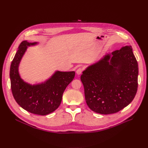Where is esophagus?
Masks as SVG:
<instances>
[{"label":"esophagus","instance_id":"obj_1","mask_svg":"<svg viewBox=\"0 0 148 148\" xmlns=\"http://www.w3.org/2000/svg\"><path fill=\"white\" fill-rule=\"evenodd\" d=\"M82 71H83V69L82 68H79L77 69L76 71V73L77 75H80L82 73Z\"/></svg>","mask_w":148,"mask_h":148}]
</instances>
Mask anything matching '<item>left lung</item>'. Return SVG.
I'll use <instances>...</instances> for the list:
<instances>
[{
    "mask_svg": "<svg viewBox=\"0 0 148 148\" xmlns=\"http://www.w3.org/2000/svg\"><path fill=\"white\" fill-rule=\"evenodd\" d=\"M137 61L131 46L107 54L83 71L88 107L96 113H117L133 100L138 86Z\"/></svg>",
    "mask_w": 148,
    "mask_h": 148,
    "instance_id": "8db88e82",
    "label": "left lung"
}]
</instances>
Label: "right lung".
<instances>
[{
    "label": "right lung",
    "mask_w": 148,
    "mask_h": 148,
    "mask_svg": "<svg viewBox=\"0 0 148 148\" xmlns=\"http://www.w3.org/2000/svg\"><path fill=\"white\" fill-rule=\"evenodd\" d=\"M37 44L23 41L20 44L10 67L11 88L15 100L23 109L31 113L44 116L59 107L63 93L74 79L75 72L57 71L44 82L33 85L25 82L18 72L20 62L27 47Z\"/></svg>",
    "instance_id": "right-lung-1"
}]
</instances>
